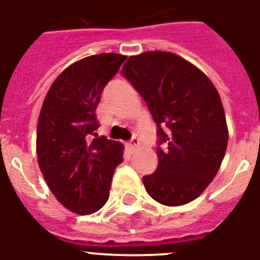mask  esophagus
Returning <instances> with one entry per match:
<instances>
[{"label": "esophagus", "mask_w": 260, "mask_h": 260, "mask_svg": "<svg viewBox=\"0 0 260 260\" xmlns=\"http://www.w3.org/2000/svg\"><path fill=\"white\" fill-rule=\"evenodd\" d=\"M127 146H128V150H130L133 152V151H135L138 148V147H139V141H138L137 138H133L132 141L128 142Z\"/></svg>", "instance_id": "obj_1"}]
</instances>
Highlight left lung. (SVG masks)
<instances>
[{
  "instance_id": "left-lung-1",
  "label": "left lung",
  "mask_w": 260,
  "mask_h": 260,
  "mask_svg": "<svg viewBox=\"0 0 260 260\" xmlns=\"http://www.w3.org/2000/svg\"><path fill=\"white\" fill-rule=\"evenodd\" d=\"M121 74L146 102L157 126L158 164L143 177L146 191L164 206L198 198L219 172L228 127L217 89L182 57L146 52L128 57Z\"/></svg>"
}]
</instances>
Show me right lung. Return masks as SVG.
<instances>
[{
    "label": "right lung",
    "instance_id": "obj_1",
    "mask_svg": "<svg viewBox=\"0 0 260 260\" xmlns=\"http://www.w3.org/2000/svg\"><path fill=\"white\" fill-rule=\"evenodd\" d=\"M126 59L102 53L75 62L53 82L40 110L36 152L50 191L68 210L89 215L107 203L122 144L98 137L96 108Z\"/></svg>",
    "mask_w": 260,
    "mask_h": 260
}]
</instances>
